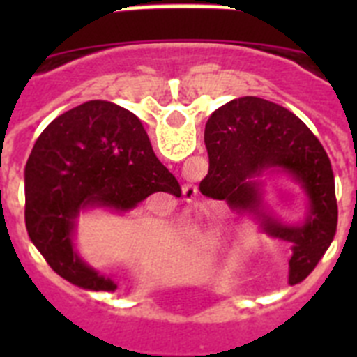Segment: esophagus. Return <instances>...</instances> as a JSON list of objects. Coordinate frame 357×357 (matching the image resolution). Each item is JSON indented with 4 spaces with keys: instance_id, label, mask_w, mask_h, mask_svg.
<instances>
[{
    "instance_id": "esophagus-1",
    "label": "esophagus",
    "mask_w": 357,
    "mask_h": 357,
    "mask_svg": "<svg viewBox=\"0 0 357 357\" xmlns=\"http://www.w3.org/2000/svg\"><path fill=\"white\" fill-rule=\"evenodd\" d=\"M182 193H184L185 202H191V204H193V202L197 200L198 189H197V185H193V184H185L184 189H182Z\"/></svg>"
}]
</instances>
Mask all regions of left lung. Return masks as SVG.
Listing matches in <instances>:
<instances>
[{"mask_svg": "<svg viewBox=\"0 0 357 357\" xmlns=\"http://www.w3.org/2000/svg\"><path fill=\"white\" fill-rule=\"evenodd\" d=\"M209 173L200 185L207 197L227 200L232 209L257 213L264 232L291 243L289 282L313 272L333 243L338 204L331 160L320 141L291 110L263 98L243 96L211 114L206 125ZM280 169L308 195V216L302 226H284L259 211V190L250 178L264 169Z\"/></svg>", "mask_w": 357, "mask_h": 357, "instance_id": "1", "label": "left lung"}]
</instances>
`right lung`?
I'll list each match as a JSON object with an SVG mask.
<instances>
[{"label": "right lung", "mask_w": 357, "mask_h": 357, "mask_svg": "<svg viewBox=\"0 0 357 357\" xmlns=\"http://www.w3.org/2000/svg\"><path fill=\"white\" fill-rule=\"evenodd\" d=\"M181 195V184L151 150L143 123L116 103L93 100L53 119L24 168L28 236L55 273L78 288L118 286L78 257L75 220L87 207L130 211L150 195Z\"/></svg>", "instance_id": "obj_1"}]
</instances>
